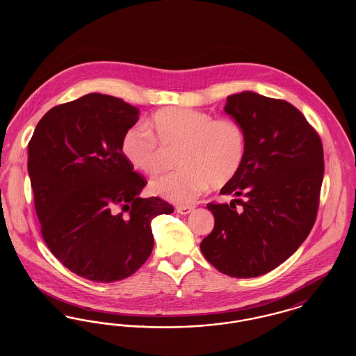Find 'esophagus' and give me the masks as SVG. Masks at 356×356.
I'll use <instances>...</instances> for the list:
<instances>
[{
  "label": "esophagus",
  "instance_id": "esophagus-1",
  "mask_svg": "<svg viewBox=\"0 0 356 356\" xmlns=\"http://www.w3.org/2000/svg\"><path fill=\"white\" fill-rule=\"evenodd\" d=\"M193 208H195V207H192V205H177V207H176V211H177L179 213H181V215H188V213H191V212L193 211Z\"/></svg>",
  "mask_w": 356,
  "mask_h": 356
}]
</instances>
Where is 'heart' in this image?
Returning a JSON list of instances; mask_svg holds the SVG:
<instances>
[{"mask_svg":"<svg viewBox=\"0 0 356 356\" xmlns=\"http://www.w3.org/2000/svg\"><path fill=\"white\" fill-rule=\"evenodd\" d=\"M161 145H181L183 167L152 181V191L173 203L196 200L208 186L231 181L241 168L247 152V135L234 119H215L211 113L168 106L157 111L148 124H136L125 131L121 151L128 163L147 175L163 170Z\"/></svg>","mask_w":356,"mask_h":356,"instance_id":"b5f03b06","label":"heart"}]
</instances>
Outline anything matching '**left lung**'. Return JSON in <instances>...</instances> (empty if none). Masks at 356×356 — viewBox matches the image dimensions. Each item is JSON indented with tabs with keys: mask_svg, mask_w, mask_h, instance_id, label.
<instances>
[{
	"mask_svg": "<svg viewBox=\"0 0 356 356\" xmlns=\"http://www.w3.org/2000/svg\"><path fill=\"white\" fill-rule=\"evenodd\" d=\"M224 111L247 135L236 176L221 188L229 204H207L213 231L200 250L231 277H256L275 270L311 232L324 175L321 136L292 104L254 92L227 97Z\"/></svg>",
	"mask_w": 356,
	"mask_h": 356,
	"instance_id": "obj_1",
	"label": "left lung"
}]
</instances>
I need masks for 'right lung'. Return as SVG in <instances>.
<instances>
[{
	"instance_id": "obj_1",
	"label": "right lung",
	"mask_w": 356,
	"mask_h": 356,
	"mask_svg": "<svg viewBox=\"0 0 356 356\" xmlns=\"http://www.w3.org/2000/svg\"><path fill=\"white\" fill-rule=\"evenodd\" d=\"M138 111L89 93L60 104L38 121L28 144V170L41 235L68 270L112 283L135 273L153 250L151 222L173 207L141 199L147 186L121 151Z\"/></svg>"
}]
</instances>
